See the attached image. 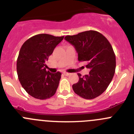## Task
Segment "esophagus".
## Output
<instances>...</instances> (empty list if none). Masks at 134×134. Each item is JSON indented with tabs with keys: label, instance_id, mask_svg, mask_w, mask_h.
Segmentation results:
<instances>
[{
	"label": "esophagus",
	"instance_id": "1",
	"mask_svg": "<svg viewBox=\"0 0 134 134\" xmlns=\"http://www.w3.org/2000/svg\"><path fill=\"white\" fill-rule=\"evenodd\" d=\"M63 75H65V76H69L70 75V73H69V72H63Z\"/></svg>",
	"mask_w": 134,
	"mask_h": 134
}]
</instances>
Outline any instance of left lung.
<instances>
[{"instance_id": "1", "label": "left lung", "mask_w": 134, "mask_h": 134, "mask_svg": "<svg viewBox=\"0 0 134 134\" xmlns=\"http://www.w3.org/2000/svg\"><path fill=\"white\" fill-rule=\"evenodd\" d=\"M65 40L74 46L79 62H86L88 75L82 76L72 85L76 94L85 99H93L104 92L111 82L116 67L115 55L108 40L99 32L89 30Z\"/></svg>"}]
</instances>
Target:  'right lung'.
Wrapping results in <instances>:
<instances>
[{"instance_id": "1", "label": "right lung", "mask_w": 134, "mask_h": 134, "mask_svg": "<svg viewBox=\"0 0 134 134\" xmlns=\"http://www.w3.org/2000/svg\"><path fill=\"white\" fill-rule=\"evenodd\" d=\"M63 37L41 34L28 39L21 47L17 75L21 86L32 97L44 100L56 93L62 74L47 71L45 63Z\"/></svg>"}]
</instances>
